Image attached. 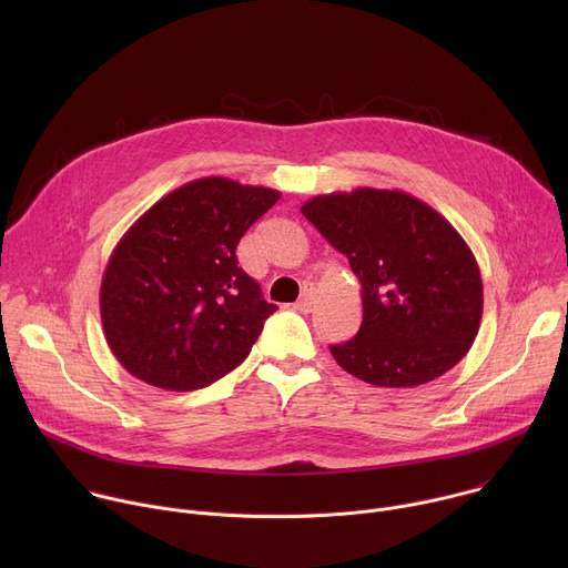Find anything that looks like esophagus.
I'll list each match as a JSON object with an SVG mask.
<instances>
[{"instance_id":"34e87169","label":"esophagus","mask_w":568,"mask_h":568,"mask_svg":"<svg viewBox=\"0 0 568 568\" xmlns=\"http://www.w3.org/2000/svg\"><path fill=\"white\" fill-rule=\"evenodd\" d=\"M314 303H316V294H314V290L312 287H305L303 292H301V298L296 301V310L298 312H312V307H314Z\"/></svg>"}]
</instances>
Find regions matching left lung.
I'll use <instances>...</instances> for the list:
<instances>
[{
	"instance_id": "obj_1",
	"label": "left lung",
	"mask_w": 568,
	"mask_h": 568,
	"mask_svg": "<svg viewBox=\"0 0 568 568\" xmlns=\"http://www.w3.org/2000/svg\"><path fill=\"white\" fill-rule=\"evenodd\" d=\"M301 213L362 285L359 333L331 346L351 375L388 388L427 384L476 339L483 283L460 233L423 200L388 189L316 195Z\"/></svg>"
}]
</instances>
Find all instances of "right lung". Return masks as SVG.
Wrapping results in <instances>:
<instances>
[{
    "label": "right lung",
    "mask_w": 568,
    "mask_h": 568,
    "mask_svg": "<svg viewBox=\"0 0 568 568\" xmlns=\"http://www.w3.org/2000/svg\"><path fill=\"white\" fill-rule=\"evenodd\" d=\"M281 193L226 178L189 182L119 240L103 283L108 346L134 377L166 388L213 384L245 359L276 312L237 267L235 247Z\"/></svg>",
    "instance_id": "obj_1"
}]
</instances>
